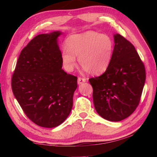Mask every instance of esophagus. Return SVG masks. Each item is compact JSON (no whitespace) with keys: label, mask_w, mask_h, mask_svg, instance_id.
Listing matches in <instances>:
<instances>
[{"label":"esophagus","mask_w":157,"mask_h":157,"mask_svg":"<svg viewBox=\"0 0 157 157\" xmlns=\"http://www.w3.org/2000/svg\"><path fill=\"white\" fill-rule=\"evenodd\" d=\"M84 82H86V79L85 78H78V84H82Z\"/></svg>","instance_id":"esophagus-1"}]
</instances>
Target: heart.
<instances>
[{
    "instance_id": "1",
    "label": "heart",
    "mask_w": 157,
    "mask_h": 157,
    "mask_svg": "<svg viewBox=\"0 0 157 157\" xmlns=\"http://www.w3.org/2000/svg\"><path fill=\"white\" fill-rule=\"evenodd\" d=\"M67 48H63L61 61L67 72L76 67V58L84 71L99 75L106 71L111 64L114 42L108 35L93 31L70 36L66 40Z\"/></svg>"
}]
</instances>
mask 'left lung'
I'll return each instance as SVG.
<instances>
[{
	"label": "left lung",
	"instance_id": "1",
	"mask_svg": "<svg viewBox=\"0 0 157 157\" xmlns=\"http://www.w3.org/2000/svg\"><path fill=\"white\" fill-rule=\"evenodd\" d=\"M114 52L102 75L89 79L98 114L110 121L132 115L139 105L146 80L145 67L131 42L114 34Z\"/></svg>",
	"mask_w": 157,
	"mask_h": 157
}]
</instances>
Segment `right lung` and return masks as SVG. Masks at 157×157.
<instances>
[{"instance_id":"1","label":"right lung","mask_w":157,"mask_h":157,"mask_svg":"<svg viewBox=\"0 0 157 157\" xmlns=\"http://www.w3.org/2000/svg\"><path fill=\"white\" fill-rule=\"evenodd\" d=\"M60 31L36 36L20 53L11 79L23 111L39 126L52 128L67 118L78 78L62 69Z\"/></svg>"}]
</instances>
